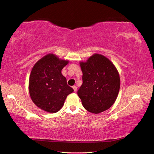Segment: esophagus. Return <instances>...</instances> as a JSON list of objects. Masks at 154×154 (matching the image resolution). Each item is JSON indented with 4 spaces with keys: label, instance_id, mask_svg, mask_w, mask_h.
<instances>
[{
    "label": "esophagus",
    "instance_id": "obj_1",
    "mask_svg": "<svg viewBox=\"0 0 154 154\" xmlns=\"http://www.w3.org/2000/svg\"><path fill=\"white\" fill-rule=\"evenodd\" d=\"M73 89L74 92H76V91H77V87H76V86H73Z\"/></svg>",
    "mask_w": 154,
    "mask_h": 154
}]
</instances>
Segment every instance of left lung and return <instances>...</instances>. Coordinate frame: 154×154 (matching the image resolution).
<instances>
[{"label": "left lung", "instance_id": "1", "mask_svg": "<svg viewBox=\"0 0 154 154\" xmlns=\"http://www.w3.org/2000/svg\"><path fill=\"white\" fill-rule=\"evenodd\" d=\"M79 64L83 84L77 94L83 107L94 114L108 110L115 103L120 90V75L115 65L99 54H94Z\"/></svg>", "mask_w": 154, "mask_h": 154}]
</instances>
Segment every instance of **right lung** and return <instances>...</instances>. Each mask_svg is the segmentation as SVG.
I'll return each mask as SVG.
<instances>
[{"mask_svg": "<svg viewBox=\"0 0 154 154\" xmlns=\"http://www.w3.org/2000/svg\"><path fill=\"white\" fill-rule=\"evenodd\" d=\"M69 60L48 54L34 65L29 78V93L33 103L50 113L58 112L63 107L68 94L73 89L67 85L61 70Z\"/></svg>", "mask_w": 154, "mask_h": 154, "instance_id": "right-lung-1", "label": "right lung"}]
</instances>
